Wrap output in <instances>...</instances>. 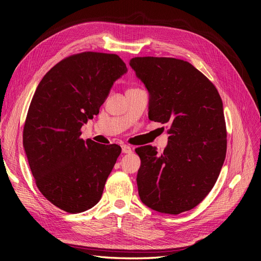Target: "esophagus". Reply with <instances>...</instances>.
I'll return each instance as SVG.
<instances>
[{
    "label": "esophagus",
    "mask_w": 261,
    "mask_h": 261,
    "mask_svg": "<svg viewBox=\"0 0 261 261\" xmlns=\"http://www.w3.org/2000/svg\"><path fill=\"white\" fill-rule=\"evenodd\" d=\"M122 152L123 153H132L133 152V148L128 145H123L122 146Z\"/></svg>",
    "instance_id": "34e87169"
}]
</instances>
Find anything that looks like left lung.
I'll return each instance as SVG.
<instances>
[{
    "label": "left lung",
    "mask_w": 261,
    "mask_h": 261,
    "mask_svg": "<svg viewBox=\"0 0 261 261\" xmlns=\"http://www.w3.org/2000/svg\"><path fill=\"white\" fill-rule=\"evenodd\" d=\"M149 93V120L169 124V144L138 148L140 200L150 209L178 215L195 208L215 186L226 153L220 94L191 63L173 58L129 62Z\"/></svg>",
    "instance_id": "8db88e82"
}]
</instances>
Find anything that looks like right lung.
<instances>
[{
  "instance_id": "obj_1",
  "label": "right lung",
  "mask_w": 261,
  "mask_h": 261,
  "mask_svg": "<svg viewBox=\"0 0 261 261\" xmlns=\"http://www.w3.org/2000/svg\"><path fill=\"white\" fill-rule=\"evenodd\" d=\"M126 73L116 54L84 52L58 63L37 87L23 126V149L39 191L62 210L84 212L101 199L121 147L85 141L81 128Z\"/></svg>"
}]
</instances>
